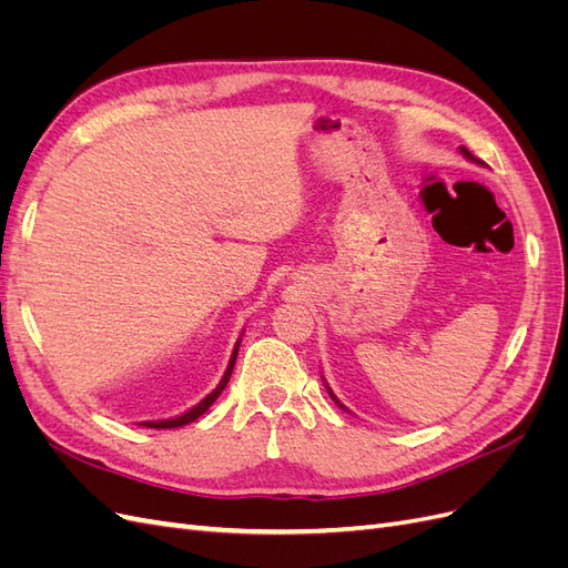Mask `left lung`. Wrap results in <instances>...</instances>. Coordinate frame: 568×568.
I'll return each instance as SVG.
<instances>
[{
	"label": "left lung",
	"mask_w": 568,
	"mask_h": 568,
	"mask_svg": "<svg viewBox=\"0 0 568 568\" xmlns=\"http://www.w3.org/2000/svg\"><path fill=\"white\" fill-rule=\"evenodd\" d=\"M462 153H464V156H467V159L476 161V159H474V153H471L467 146H462ZM329 395H332V398H334V393H332V390H329ZM334 400H336V398H334ZM336 403H338V400H336ZM338 405H341V403H338Z\"/></svg>",
	"instance_id": "1"
}]
</instances>
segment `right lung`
Here are the masks:
<instances>
[{"mask_svg": "<svg viewBox=\"0 0 568 568\" xmlns=\"http://www.w3.org/2000/svg\"><path fill=\"white\" fill-rule=\"evenodd\" d=\"M236 353H239V343H236V348H234V353H232V359H230V367H227V372H225V376H222V382L217 384V388L211 393V395H205V398L196 405V407H192L189 412H184L182 417H175V419H165V422H146V426L149 428H178V426H184V424H192L194 419H199L205 409H209L215 400H217V395L225 390V386H227V382H230V376H232V369H234V363H236Z\"/></svg>", "mask_w": 568, "mask_h": 568, "instance_id": "add662e5", "label": "right lung"}]
</instances>
